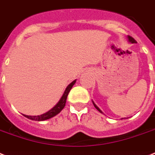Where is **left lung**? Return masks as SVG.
I'll return each instance as SVG.
<instances>
[{
	"instance_id": "1",
	"label": "left lung",
	"mask_w": 155,
	"mask_h": 155,
	"mask_svg": "<svg viewBox=\"0 0 155 155\" xmlns=\"http://www.w3.org/2000/svg\"><path fill=\"white\" fill-rule=\"evenodd\" d=\"M128 39H129V41H130V42H132V43H135V42H136V40L134 39V38H132L131 37V36H128ZM92 103H93V104H94V106H95V108H97V110L99 111L100 113H102L101 112V109H100L99 108H98V107H97V105H96V104H95V103L93 101H92ZM123 119V118H122Z\"/></svg>"
}]
</instances>
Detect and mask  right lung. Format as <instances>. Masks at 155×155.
I'll return each instance as SVG.
<instances>
[{"mask_svg": "<svg viewBox=\"0 0 155 155\" xmlns=\"http://www.w3.org/2000/svg\"><path fill=\"white\" fill-rule=\"evenodd\" d=\"M76 80H74L70 84L68 85L67 88H66L65 92L63 93V97H61V99L59 100V101L58 102V104H56L54 108H52L51 109L50 111H48L47 113H43L42 115L40 116H27V115H24L25 117L29 118L30 120H38V121H41V120H47V119H50V118L53 117L55 115H57L58 113H59L62 111L63 108H64V106H65L66 104V101H67V97L68 96V93L70 92V90L71 89V87L74 84H75V83Z\"/></svg>", "mask_w": 155, "mask_h": 155, "instance_id": "add662e5", "label": "right lung"}]
</instances>
